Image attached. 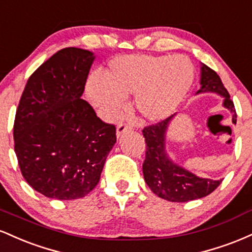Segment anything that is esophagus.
I'll return each mask as SVG.
<instances>
[{
  "label": "esophagus",
  "mask_w": 252,
  "mask_h": 252,
  "mask_svg": "<svg viewBox=\"0 0 252 252\" xmlns=\"http://www.w3.org/2000/svg\"><path fill=\"white\" fill-rule=\"evenodd\" d=\"M130 130H131V128H130L128 124L121 123L120 126H117V129H116V136H117V138H120L121 136H122V135L124 134V132L130 131Z\"/></svg>",
  "instance_id": "1"
}]
</instances>
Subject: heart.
Returning <instances> with one entry per match:
<instances>
[{"mask_svg": "<svg viewBox=\"0 0 252 252\" xmlns=\"http://www.w3.org/2000/svg\"><path fill=\"white\" fill-rule=\"evenodd\" d=\"M194 78L192 63L182 56L129 54L115 58L105 79L91 74L85 85L89 102L105 121L122 115L126 97L135 96V109L143 120L160 122L169 117L189 94Z\"/></svg>", "mask_w": 252, "mask_h": 252, "instance_id": "heart-1", "label": "heart"}]
</instances>
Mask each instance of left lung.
I'll use <instances>...</instances> for the list:
<instances>
[{
  "instance_id": "1",
  "label": "left lung",
  "mask_w": 252,
  "mask_h": 252,
  "mask_svg": "<svg viewBox=\"0 0 252 252\" xmlns=\"http://www.w3.org/2000/svg\"><path fill=\"white\" fill-rule=\"evenodd\" d=\"M200 89L196 94H217L222 98V106L232 115V123L236 124L237 114L233 102L221 79L209 66L200 63ZM178 114L143 129L147 152L143 163L144 181L156 195L168 201L186 202L204 198L211 194L220 185V180L200 178L189 172L170 158L166 149L167 130L170 122Z\"/></svg>"
}]
</instances>
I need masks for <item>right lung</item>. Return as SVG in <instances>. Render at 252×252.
I'll return each instance as SVG.
<instances>
[{
	"mask_svg": "<svg viewBox=\"0 0 252 252\" xmlns=\"http://www.w3.org/2000/svg\"><path fill=\"white\" fill-rule=\"evenodd\" d=\"M94 54L77 47L53 54L30 77L14 122L15 154L25 180L57 200L96 187L116 128L82 99Z\"/></svg>",
	"mask_w": 252,
	"mask_h": 252,
	"instance_id": "1",
	"label": "right lung"
}]
</instances>
